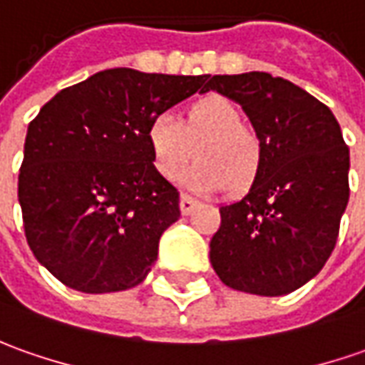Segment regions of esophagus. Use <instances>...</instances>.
<instances>
[{
  "instance_id": "esophagus-1",
  "label": "esophagus",
  "mask_w": 365,
  "mask_h": 365,
  "mask_svg": "<svg viewBox=\"0 0 365 365\" xmlns=\"http://www.w3.org/2000/svg\"><path fill=\"white\" fill-rule=\"evenodd\" d=\"M195 205H197V202H195L193 197H190V195H185V193H183L182 197H180V210H182L183 215L192 214Z\"/></svg>"
}]
</instances>
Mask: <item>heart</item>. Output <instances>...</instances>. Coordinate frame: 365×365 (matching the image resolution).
<instances>
[{
  "instance_id": "1",
  "label": "heart",
  "mask_w": 365,
  "mask_h": 365,
  "mask_svg": "<svg viewBox=\"0 0 365 365\" xmlns=\"http://www.w3.org/2000/svg\"><path fill=\"white\" fill-rule=\"evenodd\" d=\"M145 140L155 172L173 182L192 160L197 162L183 173V183L200 193H217L225 187L242 190L252 183L262 163V143L244 125L242 111L220 96L193 101L182 121L160 113L150 121Z\"/></svg>"
}]
</instances>
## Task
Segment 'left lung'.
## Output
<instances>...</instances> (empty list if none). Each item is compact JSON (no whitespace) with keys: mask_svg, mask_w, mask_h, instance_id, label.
Instances as JSON below:
<instances>
[{"mask_svg":"<svg viewBox=\"0 0 365 365\" xmlns=\"http://www.w3.org/2000/svg\"><path fill=\"white\" fill-rule=\"evenodd\" d=\"M242 106L262 143V163L242 200L220 207L210 262L225 286L284 296L307 284L336 247L349 200V150L328 106L266 71L214 76Z\"/></svg>","mask_w":365,"mask_h":365,"instance_id":"1","label":"left lung"}]
</instances>
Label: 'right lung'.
<instances>
[{
    "label": "right lung",
    "mask_w": 365,
    "mask_h": 365,
    "mask_svg": "<svg viewBox=\"0 0 365 365\" xmlns=\"http://www.w3.org/2000/svg\"><path fill=\"white\" fill-rule=\"evenodd\" d=\"M207 76L115 68L61 89L27 128L17 197L27 244L61 284L83 294L141 284L180 193L155 172L150 121Z\"/></svg>",
    "instance_id": "add662e5"
}]
</instances>
